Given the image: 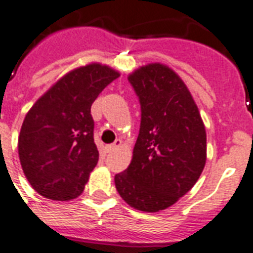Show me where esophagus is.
Returning <instances> with one entry per match:
<instances>
[{
	"label": "esophagus",
	"instance_id": "1",
	"mask_svg": "<svg viewBox=\"0 0 253 253\" xmlns=\"http://www.w3.org/2000/svg\"><path fill=\"white\" fill-rule=\"evenodd\" d=\"M121 146H122V140L117 139V140H115L113 144H109V146H107V151H109V152H113V151H115L117 148H119Z\"/></svg>",
	"mask_w": 253,
	"mask_h": 253
}]
</instances>
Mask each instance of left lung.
I'll list each match as a JSON object with an SVG mask.
<instances>
[{"mask_svg":"<svg viewBox=\"0 0 253 253\" xmlns=\"http://www.w3.org/2000/svg\"><path fill=\"white\" fill-rule=\"evenodd\" d=\"M128 81L142 118L132 160L115 174V188L131 208L156 212L194 186L206 163V131L190 91L167 65L134 71Z\"/></svg>","mask_w":253,"mask_h":253,"instance_id":"1","label":"left lung"}]
</instances>
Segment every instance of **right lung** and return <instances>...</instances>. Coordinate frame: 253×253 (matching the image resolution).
Returning a JSON list of instances; mask_svg holds the SVG:
<instances>
[{
	"mask_svg": "<svg viewBox=\"0 0 253 253\" xmlns=\"http://www.w3.org/2000/svg\"><path fill=\"white\" fill-rule=\"evenodd\" d=\"M118 77L117 71L98 63L73 69L26 114L18 154L26 178L41 196L71 201L83 193L98 163L91 103Z\"/></svg>",
	"mask_w": 253,
	"mask_h": 253,
	"instance_id": "obj_1",
	"label": "right lung"
}]
</instances>
